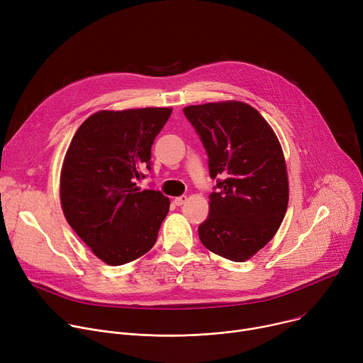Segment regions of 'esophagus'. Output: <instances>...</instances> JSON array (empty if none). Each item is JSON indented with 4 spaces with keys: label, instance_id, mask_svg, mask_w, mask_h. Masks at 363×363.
Segmentation results:
<instances>
[{
    "label": "esophagus",
    "instance_id": "1",
    "mask_svg": "<svg viewBox=\"0 0 363 363\" xmlns=\"http://www.w3.org/2000/svg\"><path fill=\"white\" fill-rule=\"evenodd\" d=\"M188 201V196L186 195H181V196H177V199L174 200V203L177 204V206H182V204H185Z\"/></svg>",
    "mask_w": 363,
    "mask_h": 363
}]
</instances>
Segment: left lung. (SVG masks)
Returning <instances> with one entry per match:
<instances>
[{
    "label": "left lung",
    "mask_w": 363,
    "mask_h": 363,
    "mask_svg": "<svg viewBox=\"0 0 363 363\" xmlns=\"http://www.w3.org/2000/svg\"><path fill=\"white\" fill-rule=\"evenodd\" d=\"M184 114L208 153L210 213L199 227L201 243L233 262L249 260L277 235L285 217L289 184L274 128L242 101L189 106Z\"/></svg>",
    "instance_id": "8db88e82"
}]
</instances>
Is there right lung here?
Masks as SVG:
<instances>
[{"mask_svg": "<svg viewBox=\"0 0 363 363\" xmlns=\"http://www.w3.org/2000/svg\"><path fill=\"white\" fill-rule=\"evenodd\" d=\"M172 108L101 110L77 130L60 171L65 218L91 252L118 267L147 253L169 199L136 185L150 169V149Z\"/></svg>", "mask_w": 363, "mask_h": 363, "instance_id": "1", "label": "right lung"}]
</instances>
